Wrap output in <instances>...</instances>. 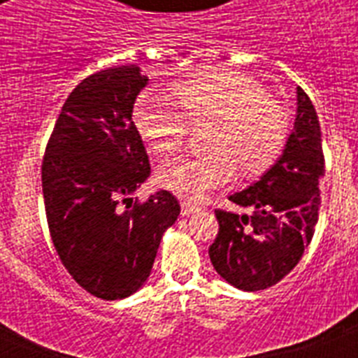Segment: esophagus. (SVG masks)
Here are the masks:
<instances>
[{
    "label": "esophagus",
    "instance_id": "34e87169",
    "mask_svg": "<svg viewBox=\"0 0 358 358\" xmlns=\"http://www.w3.org/2000/svg\"><path fill=\"white\" fill-rule=\"evenodd\" d=\"M199 210V206H195V204H192V202L188 201H182L181 202V213L185 215V217H188V215L195 213V211Z\"/></svg>",
    "mask_w": 358,
    "mask_h": 358
}]
</instances>
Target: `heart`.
Returning a JSON list of instances; mask_svg holds the SVG:
<instances>
[{
  "label": "heart",
  "mask_w": 358,
  "mask_h": 358,
  "mask_svg": "<svg viewBox=\"0 0 358 358\" xmlns=\"http://www.w3.org/2000/svg\"><path fill=\"white\" fill-rule=\"evenodd\" d=\"M169 98L141 94L132 107V122L154 154L181 148L189 125L208 123L202 145L208 152L177 156L157 172L164 188L199 201L208 192L229 185L236 166L243 176L267 170L283 150L289 115L262 85L233 69L195 73L173 82Z\"/></svg>",
  "instance_id": "b5f03b06"
}]
</instances>
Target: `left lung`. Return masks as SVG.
Masks as SVG:
<instances>
[{
	"instance_id": "obj_1",
	"label": "left lung",
	"mask_w": 358,
	"mask_h": 358,
	"mask_svg": "<svg viewBox=\"0 0 358 358\" xmlns=\"http://www.w3.org/2000/svg\"><path fill=\"white\" fill-rule=\"evenodd\" d=\"M294 129L280 159L229 201L249 215L215 210L218 235L210 258L227 283L256 292L276 285L299 264L319 218L324 156L319 118L308 94L297 87Z\"/></svg>"
}]
</instances>
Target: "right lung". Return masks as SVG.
<instances>
[{
	"mask_svg": "<svg viewBox=\"0 0 358 358\" xmlns=\"http://www.w3.org/2000/svg\"><path fill=\"white\" fill-rule=\"evenodd\" d=\"M136 64L98 71L71 91L43 159L50 235L62 265L84 290L107 301L141 289L161 236L181 213L166 189L132 202L150 176L132 122L147 85Z\"/></svg>",
	"mask_w": 358,
	"mask_h": 358,
	"instance_id": "add662e5",
	"label": "right lung"
}]
</instances>
